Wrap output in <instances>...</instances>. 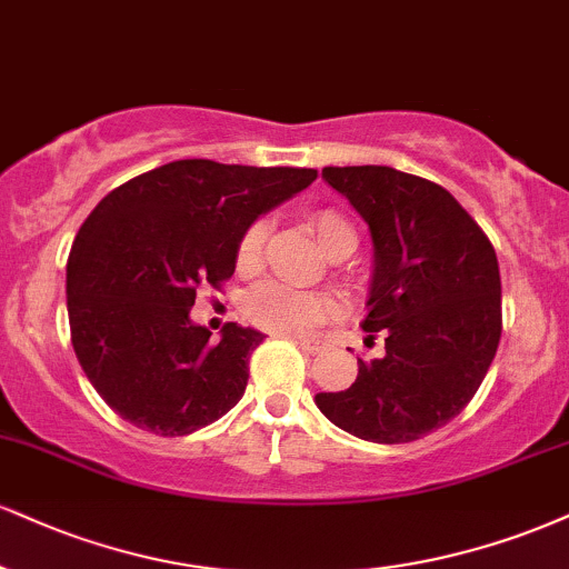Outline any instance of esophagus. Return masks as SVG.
I'll use <instances>...</instances> for the list:
<instances>
[{
  "label": "esophagus",
  "instance_id": "1",
  "mask_svg": "<svg viewBox=\"0 0 569 569\" xmlns=\"http://www.w3.org/2000/svg\"><path fill=\"white\" fill-rule=\"evenodd\" d=\"M297 345L302 347V350H305L307 355H318V352L326 350L323 341H318V339H297Z\"/></svg>",
  "mask_w": 569,
  "mask_h": 569
}]
</instances>
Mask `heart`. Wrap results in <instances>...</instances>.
I'll return each mask as SVG.
<instances>
[{
	"label": "heart",
	"mask_w": 569,
	"mask_h": 569,
	"mask_svg": "<svg viewBox=\"0 0 569 569\" xmlns=\"http://www.w3.org/2000/svg\"><path fill=\"white\" fill-rule=\"evenodd\" d=\"M310 228L323 249L331 254L333 249L345 243H355V228L350 219L333 209H315L307 217ZM267 241V222L264 219H254L241 232L236 249V264L241 272L257 270L259 259H262V249ZM243 312L251 323L264 328L272 333H310L312 328L326 323L333 312H337V302L328 293L293 289L289 283H264L259 286L246 297Z\"/></svg>",
	"instance_id": "heart-1"
}]
</instances>
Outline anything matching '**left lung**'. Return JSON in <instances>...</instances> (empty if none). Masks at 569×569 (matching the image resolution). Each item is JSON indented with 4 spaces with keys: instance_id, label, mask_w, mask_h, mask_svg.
<instances>
[{
    "instance_id": "8db88e82",
    "label": "left lung",
    "mask_w": 569,
    "mask_h": 569,
    "mask_svg": "<svg viewBox=\"0 0 569 569\" xmlns=\"http://www.w3.org/2000/svg\"><path fill=\"white\" fill-rule=\"evenodd\" d=\"M326 182L366 219L373 278L362 331L387 355L358 358L345 392L315 395L360 440L413 442L456 419L501 341V272L480 224L448 190L392 167H326Z\"/></svg>"
}]
</instances>
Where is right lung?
I'll return each mask as SVG.
<instances>
[{"label": "right lung", "mask_w": 569, "mask_h": 569, "mask_svg": "<svg viewBox=\"0 0 569 569\" xmlns=\"http://www.w3.org/2000/svg\"><path fill=\"white\" fill-rule=\"evenodd\" d=\"M315 169L184 159L111 190L66 267L73 352L121 419L161 437L217 421L241 400L264 333L190 320L196 291L236 272L241 232L315 182Z\"/></svg>", "instance_id": "1"}]
</instances>
